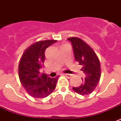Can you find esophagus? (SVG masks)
I'll return each mask as SVG.
<instances>
[{"instance_id": "34e87169", "label": "esophagus", "mask_w": 121, "mask_h": 121, "mask_svg": "<svg viewBox=\"0 0 121 121\" xmlns=\"http://www.w3.org/2000/svg\"><path fill=\"white\" fill-rule=\"evenodd\" d=\"M64 75H65V76L67 78H70V77H71V76H72V75H71V74H68V73H65V74H64Z\"/></svg>"}]
</instances>
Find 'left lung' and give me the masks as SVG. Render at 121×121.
<instances>
[{"label": "left lung", "instance_id": "8db88e82", "mask_svg": "<svg viewBox=\"0 0 121 121\" xmlns=\"http://www.w3.org/2000/svg\"><path fill=\"white\" fill-rule=\"evenodd\" d=\"M72 44L74 57L80 65L82 66V71L85 74L82 83L73 90L78 94L84 95L93 91L100 78V64L99 60L92 48L81 39L70 37L68 39Z\"/></svg>", "mask_w": 121, "mask_h": 121}]
</instances>
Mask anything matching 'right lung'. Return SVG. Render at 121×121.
Masks as SVG:
<instances>
[{
	"label": "right lung",
	"mask_w": 121,
	"mask_h": 121,
	"mask_svg": "<svg viewBox=\"0 0 121 121\" xmlns=\"http://www.w3.org/2000/svg\"><path fill=\"white\" fill-rule=\"evenodd\" d=\"M55 40H46L35 42L24 52L18 64V76L26 91L31 97L44 98L50 95L56 87L59 75L54 78L40 74L44 66L45 50Z\"/></svg>",
	"instance_id": "obj_1"
}]
</instances>
